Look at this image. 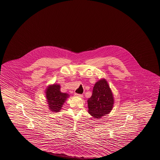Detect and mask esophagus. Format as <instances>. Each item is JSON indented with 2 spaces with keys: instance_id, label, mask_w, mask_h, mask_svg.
<instances>
[{
  "instance_id": "1",
  "label": "esophagus",
  "mask_w": 160,
  "mask_h": 160,
  "mask_svg": "<svg viewBox=\"0 0 160 160\" xmlns=\"http://www.w3.org/2000/svg\"><path fill=\"white\" fill-rule=\"evenodd\" d=\"M74 95H75V96H77V97H82V94H78V93H74Z\"/></svg>"
}]
</instances>
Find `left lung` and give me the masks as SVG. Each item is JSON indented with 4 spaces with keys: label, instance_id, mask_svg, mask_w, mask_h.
Returning a JSON list of instances; mask_svg holds the SVG:
<instances>
[{
    "label": "left lung",
    "instance_id": "8db88e82",
    "mask_svg": "<svg viewBox=\"0 0 160 160\" xmlns=\"http://www.w3.org/2000/svg\"><path fill=\"white\" fill-rule=\"evenodd\" d=\"M87 102L88 113L95 118L100 119L112 111L114 104L113 95L105 79L95 84L92 95Z\"/></svg>",
    "mask_w": 160,
    "mask_h": 160
}]
</instances>
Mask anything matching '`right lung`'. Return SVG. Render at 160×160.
Here are the masks:
<instances>
[{"label":"right lung","mask_w":160,"mask_h":160,"mask_svg":"<svg viewBox=\"0 0 160 160\" xmlns=\"http://www.w3.org/2000/svg\"><path fill=\"white\" fill-rule=\"evenodd\" d=\"M46 93L50 110L52 112H60L63 103L68 96V94L61 92L59 84L50 86Z\"/></svg>","instance_id":"add662e5"}]
</instances>
